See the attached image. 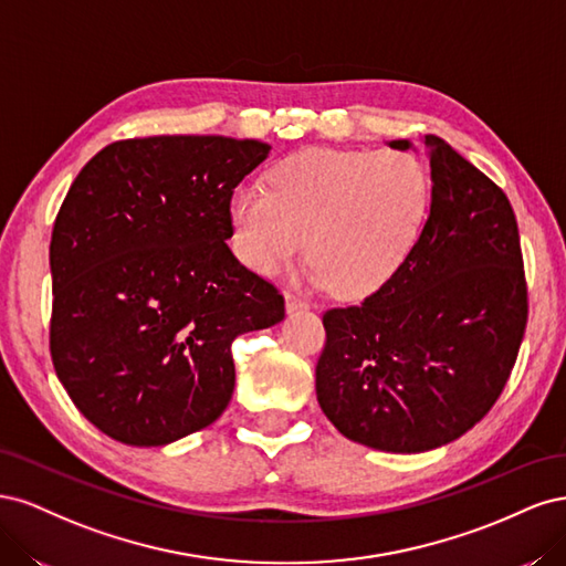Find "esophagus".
<instances>
[{"label":"esophagus","mask_w":566,"mask_h":566,"mask_svg":"<svg viewBox=\"0 0 566 566\" xmlns=\"http://www.w3.org/2000/svg\"><path fill=\"white\" fill-rule=\"evenodd\" d=\"M304 310H310V304H306L302 297H297L293 293L285 295V312L287 314H297V312H304Z\"/></svg>","instance_id":"esophagus-1"}]
</instances>
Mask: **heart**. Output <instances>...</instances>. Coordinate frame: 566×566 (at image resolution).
<instances>
[{
  "mask_svg": "<svg viewBox=\"0 0 566 566\" xmlns=\"http://www.w3.org/2000/svg\"><path fill=\"white\" fill-rule=\"evenodd\" d=\"M269 187L238 184L231 191L235 256L273 276L306 248L310 279L342 297L370 295L394 276L432 200L422 160L397 148H306L271 167Z\"/></svg>",
  "mask_w": 566,
  "mask_h": 566,
  "instance_id": "b5f03b06",
  "label": "heart"
}]
</instances>
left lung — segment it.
<instances>
[{
	"label": "left lung",
	"instance_id": "left-lung-1",
	"mask_svg": "<svg viewBox=\"0 0 566 566\" xmlns=\"http://www.w3.org/2000/svg\"><path fill=\"white\" fill-rule=\"evenodd\" d=\"M424 148L432 200L418 243L378 293L323 314L316 366L325 418L389 453L432 451L472 430L501 397L526 328L510 200L439 136Z\"/></svg>",
	"mask_w": 566,
	"mask_h": 566
}]
</instances>
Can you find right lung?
<instances>
[{
  "instance_id": "right-lung-1",
  "label": "right lung",
  "mask_w": 566,
  "mask_h": 566,
  "mask_svg": "<svg viewBox=\"0 0 566 566\" xmlns=\"http://www.w3.org/2000/svg\"><path fill=\"white\" fill-rule=\"evenodd\" d=\"M271 146L217 134L117 142L82 167L49 245L51 361L67 397L127 447H165L231 401V342L283 321L235 260L229 198Z\"/></svg>"
}]
</instances>
